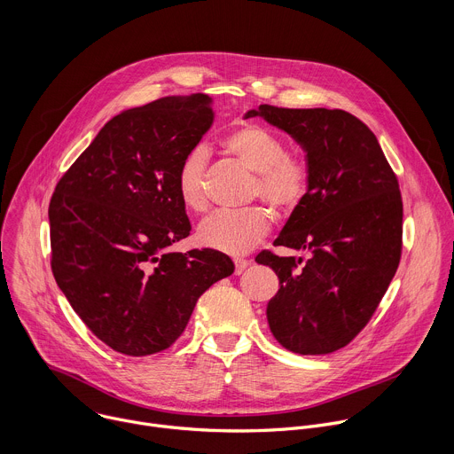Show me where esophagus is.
Masks as SVG:
<instances>
[{
    "instance_id": "1",
    "label": "esophagus",
    "mask_w": 454,
    "mask_h": 454,
    "mask_svg": "<svg viewBox=\"0 0 454 454\" xmlns=\"http://www.w3.org/2000/svg\"><path fill=\"white\" fill-rule=\"evenodd\" d=\"M247 266H249L247 261H244V258H237V261H235V275L244 273V270H246Z\"/></svg>"
}]
</instances>
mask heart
Here are the masks:
<instances>
[{
	"label": "heart",
	"mask_w": 454,
	"mask_h": 454,
	"mask_svg": "<svg viewBox=\"0 0 454 454\" xmlns=\"http://www.w3.org/2000/svg\"><path fill=\"white\" fill-rule=\"evenodd\" d=\"M223 149L256 174L253 193L280 212L294 210L309 188V165L298 154H287L286 144L261 123H244L223 138ZM207 154L201 149L188 153L176 172V190L183 207L205 212ZM271 230L266 208L219 210L205 219L198 230L203 246L240 256L251 251Z\"/></svg>",
	"instance_id": "heart-1"
}]
</instances>
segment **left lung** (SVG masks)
<instances>
[{"label": "left lung", "instance_id": "1", "mask_svg": "<svg viewBox=\"0 0 454 454\" xmlns=\"http://www.w3.org/2000/svg\"><path fill=\"white\" fill-rule=\"evenodd\" d=\"M261 116L305 153L309 188L277 246L309 249L310 258L262 253L258 264L278 277L266 316L277 341L303 356L348 345L395 277L403 249L397 176L370 129L341 109H286L262 104Z\"/></svg>", "mask_w": 454, "mask_h": 454}]
</instances>
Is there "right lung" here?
<instances>
[{
    "instance_id": "1",
    "label": "right lung",
    "mask_w": 454,
    "mask_h": 454,
    "mask_svg": "<svg viewBox=\"0 0 454 454\" xmlns=\"http://www.w3.org/2000/svg\"><path fill=\"white\" fill-rule=\"evenodd\" d=\"M205 93L167 97L113 116L60 177L50 201L51 271L88 329L125 356L168 348L200 296L235 270L188 237L176 190L183 158L214 123Z\"/></svg>"
}]
</instances>
